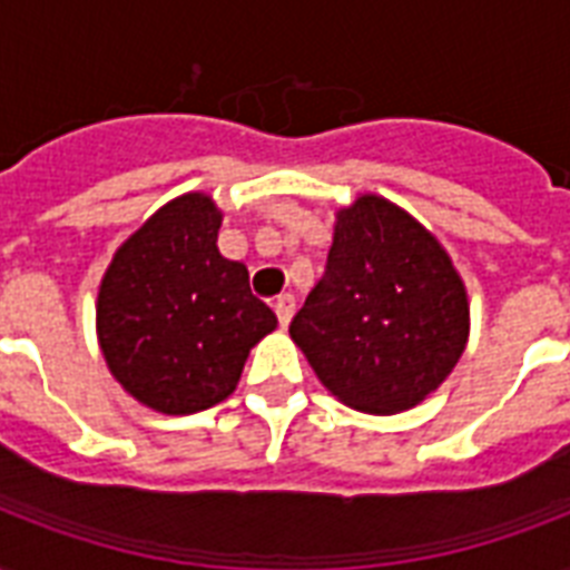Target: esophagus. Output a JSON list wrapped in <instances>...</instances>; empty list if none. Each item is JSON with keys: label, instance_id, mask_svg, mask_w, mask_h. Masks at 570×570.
<instances>
[{"label": "esophagus", "instance_id": "34e87169", "mask_svg": "<svg viewBox=\"0 0 570 570\" xmlns=\"http://www.w3.org/2000/svg\"><path fill=\"white\" fill-rule=\"evenodd\" d=\"M275 313H277V322H281V325H289V320H293L295 316V298L289 293H284V295H277L275 298Z\"/></svg>", "mask_w": 570, "mask_h": 570}]
</instances>
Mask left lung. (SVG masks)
<instances>
[{
  "label": "left lung",
  "instance_id": "1",
  "mask_svg": "<svg viewBox=\"0 0 570 570\" xmlns=\"http://www.w3.org/2000/svg\"><path fill=\"white\" fill-rule=\"evenodd\" d=\"M289 337L343 405L399 414L441 387L464 355L468 286L414 215L357 195L337 213L325 275Z\"/></svg>",
  "mask_w": 570,
  "mask_h": 570
}]
</instances>
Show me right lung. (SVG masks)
<instances>
[{
    "label": "right lung",
    "instance_id": "obj_1",
    "mask_svg": "<svg viewBox=\"0 0 570 570\" xmlns=\"http://www.w3.org/2000/svg\"><path fill=\"white\" fill-rule=\"evenodd\" d=\"M222 209L204 191L159 206L111 257L97 293L109 373L159 414H195L239 384L277 316L250 295L248 268L218 250Z\"/></svg>",
    "mask_w": 570,
    "mask_h": 570
}]
</instances>
